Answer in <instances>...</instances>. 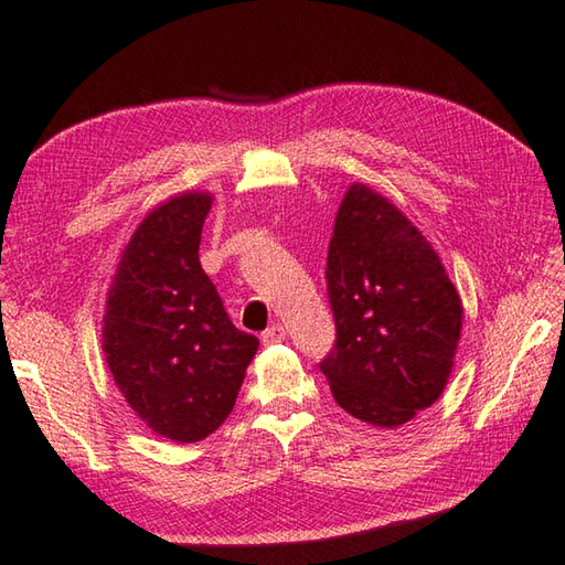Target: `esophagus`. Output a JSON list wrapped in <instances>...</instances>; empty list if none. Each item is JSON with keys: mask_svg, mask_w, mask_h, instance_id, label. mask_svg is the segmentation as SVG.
Instances as JSON below:
<instances>
[{"mask_svg": "<svg viewBox=\"0 0 565 565\" xmlns=\"http://www.w3.org/2000/svg\"><path fill=\"white\" fill-rule=\"evenodd\" d=\"M286 340V328L281 322H274L271 328H267L262 332V342L264 344H276V342H284Z\"/></svg>", "mask_w": 565, "mask_h": 565, "instance_id": "1", "label": "esophagus"}]
</instances>
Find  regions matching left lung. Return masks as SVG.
I'll use <instances>...</instances> for the list:
<instances>
[{"instance_id":"obj_1","label":"left lung","mask_w":565,"mask_h":565,"mask_svg":"<svg viewBox=\"0 0 565 565\" xmlns=\"http://www.w3.org/2000/svg\"><path fill=\"white\" fill-rule=\"evenodd\" d=\"M332 352L320 362L342 411L398 427L447 386L461 298L437 252L388 199L352 184L328 249Z\"/></svg>"}]
</instances>
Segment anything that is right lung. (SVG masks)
<instances>
[{
  "label": "right lung",
  "mask_w": 565,
  "mask_h": 565,
  "mask_svg": "<svg viewBox=\"0 0 565 565\" xmlns=\"http://www.w3.org/2000/svg\"><path fill=\"white\" fill-rule=\"evenodd\" d=\"M213 196L152 209L126 245L106 298L104 354L118 391L160 437L191 444L231 415L259 340L237 330L201 269Z\"/></svg>",
  "instance_id": "right-lung-1"
}]
</instances>
